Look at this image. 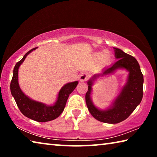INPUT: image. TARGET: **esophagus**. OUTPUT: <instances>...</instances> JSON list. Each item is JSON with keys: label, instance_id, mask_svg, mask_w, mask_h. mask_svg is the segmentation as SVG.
I'll list each match as a JSON object with an SVG mask.
<instances>
[{"label": "esophagus", "instance_id": "esophagus-1", "mask_svg": "<svg viewBox=\"0 0 157 157\" xmlns=\"http://www.w3.org/2000/svg\"><path fill=\"white\" fill-rule=\"evenodd\" d=\"M89 78H90V74L89 73L84 72L81 74L80 76H79V79H80V81L82 82H84V81L88 80Z\"/></svg>", "mask_w": 157, "mask_h": 157}]
</instances>
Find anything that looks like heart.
Instances as JSON below:
<instances>
[{"mask_svg":"<svg viewBox=\"0 0 157 157\" xmlns=\"http://www.w3.org/2000/svg\"><path fill=\"white\" fill-rule=\"evenodd\" d=\"M95 58L98 59H102L105 62H107L111 59V54L108 51L100 52L95 54Z\"/></svg>","mask_w":157,"mask_h":157,"instance_id":"1","label":"heart"}]
</instances>
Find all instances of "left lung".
<instances>
[{
	"instance_id": "8db88e82",
	"label": "left lung",
	"mask_w": 157,
	"mask_h": 157,
	"mask_svg": "<svg viewBox=\"0 0 157 157\" xmlns=\"http://www.w3.org/2000/svg\"><path fill=\"white\" fill-rule=\"evenodd\" d=\"M114 49L116 58L118 60L110 67L105 69L101 75L102 76L109 75L120 68L127 69L129 72L128 79L121 94L116 99L112 107L109 109L105 111L98 109L93 105L90 95L93 81L96 78V76H94L88 82L89 89L85 96L87 108L93 117L102 123L111 124L121 123L128 118L141 102L143 95V75L137 60L121 49L116 48Z\"/></svg>"
}]
</instances>
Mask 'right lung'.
Returning a JSON list of instances; mask_svg holds the SVG:
<instances>
[{"label": "right lung", "instance_id": "1", "mask_svg": "<svg viewBox=\"0 0 157 157\" xmlns=\"http://www.w3.org/2000/svg\"><path fill=\"white\" fill-rule=\"evenodd\" d=\"M37 47L33 48L26 53L23 59L18 62L14 66L12 79L10 83V90L14 98L18 109L25 116L37 122H48L54 120L63 112L68 98L76 88L78 82H73L63 86L58 94L55 104L52 106H46L43 103L31 100L21 91L18 83V71L20 65L25 60L27 55Z\"/></svg>", "mask_w": 157, "mask_h": 157}]
</instances>
